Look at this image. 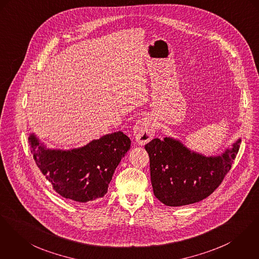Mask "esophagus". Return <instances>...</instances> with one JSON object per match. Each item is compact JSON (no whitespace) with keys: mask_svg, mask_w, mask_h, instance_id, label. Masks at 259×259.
<instances>
[{"mask_svg":"<svg viewBox=\"0 0 259 259\" xmlns=\"http://www.w3.org/2000/svg\"><path fill=\"white\" fill-rule=\"evenodd\" d=\"M155 132L156 130L154 125V120L152 119L150 116L138 120L133 128L135 139L140 145H145L148 142H150L153 139Z\"/></svg>","mask_w":259,"mask_h":259,"instance_id":"1","label":"esophagus"}]
</instances>
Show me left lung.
<instances>
[{"label": "left lung", "mask_w": 259, "mask_h": 259, "mask_svg": "<svg viewBox=\"0 0 259 259\" xmlns=\"http://www.w3.org/2000/svg\"><path fill=\"white\" fill-rule=\"evenodd\" d=\"M240 139L218 157H204L190 152L180 142L159 138L145 149L150 157L154 194L166 206L199 202L212 194L230 171L238 154Z\"/></svg>", "instance_id": "8db88e82"}]
</instances>
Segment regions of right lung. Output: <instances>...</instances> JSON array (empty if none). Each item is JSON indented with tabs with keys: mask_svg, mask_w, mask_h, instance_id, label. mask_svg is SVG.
Returning a JSON list of instances; mask_svg holds the SVG:
<instances>
[{
	"mask_svg": "<svg viewBox=\"0 0 259 259\" xmlns=\"http://www.w3.org/2000/svg\"><path fill=\"white\" fill-rule=\"evenodd\" d=\"M28 142L40 171L53 189L62 197L79 203L106 194L114 170L131 145L121 131L71 151L47 150L33 134Z\"/></svg>",
	"mask_w": 259,
	"mask_h": 259,
	"instance_id": "add662e5",
	"label": "right lung"
}]
</instances>
